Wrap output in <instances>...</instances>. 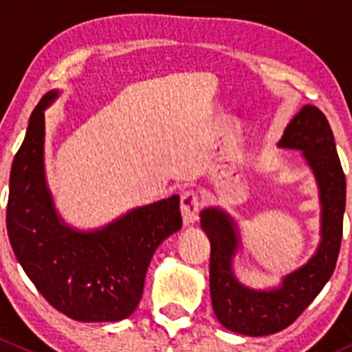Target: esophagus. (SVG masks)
Instances as JSON below:
<instances>
[{"label": "esophagus", "instance_id": "esophagus-1", "mask_svg": "<svg viewBox=\"0 0 352 352\" xmlns=\"http://www.w3.org/2000/svg\"><path fill=\"white\" fill-rule=\"evenodd\" d=\"M202 202L201 197L196 190H187L180 197V211H182V218L186 225H192L199 218V209H201Z\"/></svg>", "mask_w": 352, "mask_h": 352}]
</instances>
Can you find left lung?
<instances>
[{"instance_id":"8db88e82","label":"left lung","mask_w":352,"mask_h":352,"mask_svg":"<svg viewBox=\"0 0 352 352\" xmlns=\"http://www.w3.org/2000/svg\"><path fill=\"white\" fill-rule=\"evenodd\" d=\"M278 146L300 150L318 186L320 243L307 264L286 274L278 287L245 286L233 272V258L240 245L235 221L219 208L201 211V228L211 242L212 310L226 329L252 337L279 332L303 314L332 276L342 240L346 177L327 117L315 105H305L287 124Z\"/></svg>"}]
</instances>
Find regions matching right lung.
I'll return each instance as SVG.
<instances>
[{
    "mask_svg": "<svg viewBox=\"0 0 352 352\" xmlns=\"http://www.w3.org/2000/svg\"><path fill=\"white\" fill-rule=\"evenodd\" d=\"M58 97L51 90L41 98L13 160L6 206L10 243L56 310L80 322H119L140 305L158 245L182 228L180 197L141 206L91 232L67 226L56 211L44 168V110Z\"/></svg>",
    "mask_w": 352,
    "mask_h": 352,
    "instance_id": "add662e5",
    "label": "right lung"
}]
</instances>
